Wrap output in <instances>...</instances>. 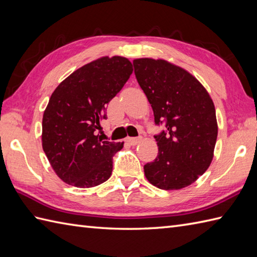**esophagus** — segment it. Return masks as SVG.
I'll return each instance as SVG.
<instances>
[{
	"label": "esophagus",
	"instance_id": "esophagus-1",
	"mask_svg": "<svg viewBox=\"0 0 257 257\" xmlns=\"http://www.w3.org/2000/svg\"><path fill=\"white\" fill-rule=\"evenodd\" d=\"M141 140H143V138L141 137H127L125 138V141H127V143L132 146H136L137 144H139Z\"/></svg>",
	"mask_w": 257,
	"mask_h": 257
}]
</instances>
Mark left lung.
I'll list each match as a JSON object with an SVG mask.
<instances>
[{"label": "left lung", "mask_w": 257, "mask_h": 257, "mask_svg": "<svg viewBox=\"0 0 257 257\" xmlns=\"http://www.w3.org/2000/svg\"><path fill=\"white\" fill-rule=\"evenodd\" d=\"M135 75L150 102L157 125L158 156L145 165L155 187L179 190L192 184L210 167L217 138L214 103L200 81L163 59L137 58Z\"/></svg>", "instance_id": "1"}]
</instances>
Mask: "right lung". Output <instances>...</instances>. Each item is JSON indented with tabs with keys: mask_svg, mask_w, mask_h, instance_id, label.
<instances>
[{
	"mask_svg": "<svg viewBox=\"0 0 257 257\" xmlns=\"http://www.w3.org/2000/svg\"><path fill=\"white\" fill-rule=\"evenodd\" d=\"M133 70L128 58L105 56L75 70L54 90L43 114L42 146L64 182L91 188L110 178L112 158L123 143L103 140L98 130L107 103Z\"/></svg>",
	"mask_w": 257,
	"mask_h": 257,
	"instance_id": "add662e5",
	"label": "right lung"
}]
</instances>
